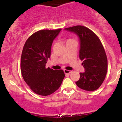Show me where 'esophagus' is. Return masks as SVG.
Masks as SVG:
<instances>
[{"label": "esophagus", "mask_w": 122, "mask_h": 122, "mask_svg": "<svg viewBox=\"0 0 122 122\" xmlns=\"http://www.w3.org/2000/svg\"><path fill=\"white\" fill-rule=\"evenodd\" d=\"M64 72H65V74H71V73L72 71L71 70H64Z\"/></svg>", "instance_id": "34e87169"}]
</instances>
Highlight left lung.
<instances>
[{"label": "left lung", "instance_id": "obj_1", "mask_svg": "<svg viewBox=\"0 0 122 122\" xmlns=\"http://www.w3.org/2000/svg\"><path fill=\"white\" fill-rule=\"evenodd\" d=\"M65 30L74 33L79 40V58L85 71L80 72V78L76 82L79 88L93 91L101 86L107 71V57L103 46L96 35L83 26L66 28Z\"/></svg>", "mask_w": 122, "mask_h": 122}]
</instances>
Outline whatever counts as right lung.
<instances>
[{
  "label": "right lung",
  "mask_w": 122,
  "mask_h": 122,
  "mask_svg": "<svg viewBox=\"0 0 122 122\" xmlns=\"http://www.w3.org/2000/svg\"><path fill=\"white\" fill-rule=\"evenodd\" d=\"M61 29L41 30L28 38L21 55L20 70L25 82L35 93L48 96L61 86L65 75L62 70L46 68L53 41Z\"/></svg>",
  "instance_id": "add662e5"
}]
</instances>
